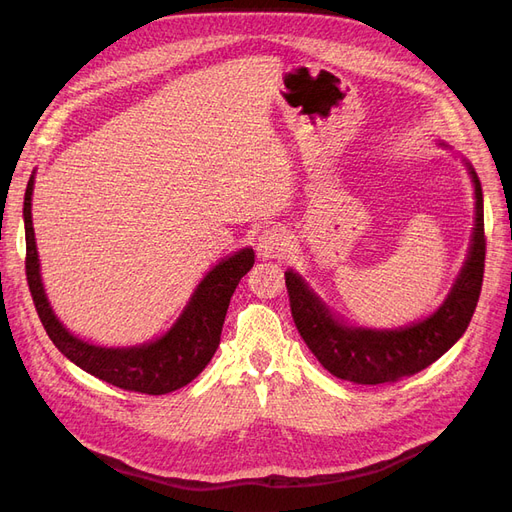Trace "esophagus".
Segmentation results:
<instances>
[{
  "instance_id": "esophagus-1",
  "label": "esophagus",
  "mask_w": 512,
  "mask_h": 512,
  "mask_svg": "<svg viewBox=\"0 0 512 512\" xmlns=\"http://www.w3.org/2000/svg\"><path fill=\"white\" fill-rule=\"evenodd\" d=\"M290 247V241H288V235L284 228H267L262 230L258 235V243H256V250H258V256L260 258H282Z\"/></svg>"
}]
</instances>
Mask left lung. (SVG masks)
<instances>
[{
  "label": "left lung",
  "mask_w": 512,
  "mask_h": 512,
  "mask_svg": "<svg viewBox=\"0 0 512 512\" xmlns=\"http://www.w3.org/2000/svg\"><path fill=\"white\" fill-rule=\"evenodd\" d=\"M468 164V162H466ZM476 196V224L468 260L453 290L436 314L395 331L348 327L337 320L294 271H286V288L294 324L307 348L333 376L356 384L397 382L418 374L466 333L476 309L485 273L483 190L468 164Z\"/></svg>",
  "instance_id": "1"
}]
</instances>
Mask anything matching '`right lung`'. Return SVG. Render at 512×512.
<instances>
[{"mask_svg":"<svg viewBox=\"0 0 512 512\" xmlns=\"http://www.w3.org/2000/svg\"><path fill=\"white\" fill-rule=\"evenodd\" d=\"M32 194L34 175L27 181L23 203L27 247L25 273L42 327L57 350L68 356L74 365L85 369L87 374L119 386L123 391L164 395L192 382L207 367L211 356L220 346V335L232 292L239 286L241 277L254 267L252 247H245V250L215 265L205 275V280L196 286L179 320L156 342L132 348H102L74 337L57 320L49 299H46L32 226Z\"/></svg>","mask_w":512,"mask_h":512,"instance_id":"obj_1","label":"right lung"}]
</instances>
